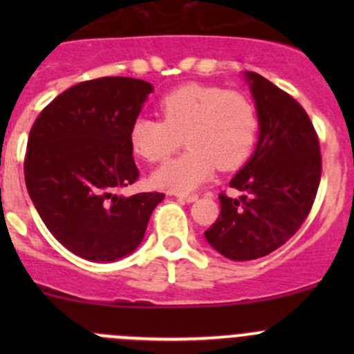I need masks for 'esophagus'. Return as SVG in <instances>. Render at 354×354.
<instances>
[{
  "mask_svg": "<svg viewBox=\"0 0 354 354\" xmlns=\"http://www.w3.org/2000/svg\"><path fill=\"white\" fill-rule=\"evenodd\" d=\"M178 198L185 200V202H188V203H192V202H195V200L198 198V195H197V194H192V195H178Z\"/></svg>",
  "mask_w": 354,
  "mask_h": 354,
  "instance_id": "esophagus-1",
  "label": "esophagus"
}]
</instances>
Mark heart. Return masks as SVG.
<instances>
[{
    "label": "heart",
    "instance_id": "heart-1",
    "mask_svg": "<svg viewBox=\"0 0 354 354\" xmlns=\"http://www.w3.org/2000/svg\"><path fill=\"white\" fill-rule=\"evenodd\" d=\"M162 120L135 118L130 124L131 151L149 162L167 159L180 145L188 151L152 174V183L173 194H190L205 183L214 167L231 171L252 156L259 135L253 102L241 92L188 84L159 102Z\"/></svg>",
    "mask_w": 354,
    "mask_h": 354
}]
</instances>
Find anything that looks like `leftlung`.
<instances>
[{
  "label": "left lung",
  "mask_w": 354,
  "mask_h": 354,
  "mask_svg": "<svg viewBox=\"0 0 354 354\" xmlns=\"http://www.w3.org/2000/svg\"><path fill=\"white\" fill-rule=\"evenodd\" d=\"M259 114V142L230 187L240 198L219 195L221 212L205 231L214 250L231 260H255L284 245L315 200L322 174L317 131L306 111L255 71H245Z\"/></svg>",
  "instance_id": "left-lung-1"
}]
</instances>
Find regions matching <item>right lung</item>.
Returning <instances> with one entry per match:
<instances>
[{"mask_svg":"<svg viewBox=\"0 0 354 354\" xmlns=\"http://www.w3.org/2000/svg\"><path fill=\"white\" fill-rule=\"evenodd\" d=\"M151 92L130 77L82 82L53 99L28 133V195L53 236L82 259L114 262L133 252L162 202L157 192L114 194L138 178L128 133Z\"/></svg>","mask_w":354,"mask_h":354,"instance_id":"add662e5","label":"right lung"}]
</instances>
